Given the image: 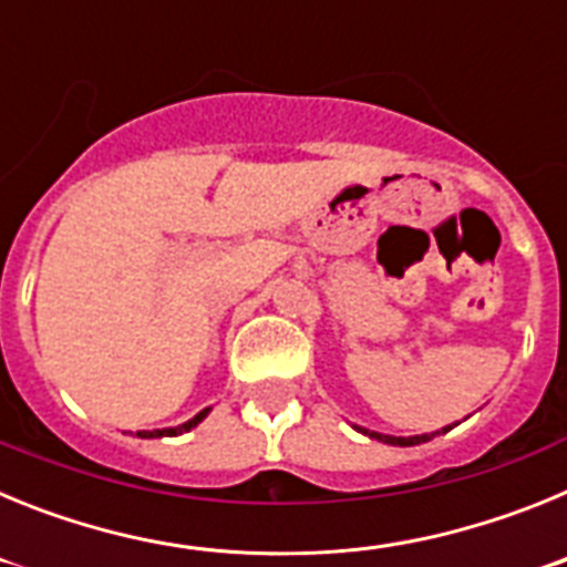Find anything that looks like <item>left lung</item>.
I'll list each match as a JSON object with an SVG mask.
<instances>
[{"mask_svg":"<svg viewBox=\"0 0 567 567\" xmlns=\"http://www.w3.org/2000/svg\"><path fill=\"white\" fill-rule=\"evenodd\" d=\"M457 425V423H454ZM358 432L369 434L372 440H380V443H389V445H420V443H429V440H434L437 434H445L452 432V425H445V429H440V432H432V434H414V437H392V434H380V432H369V429H360V425H354Z\"/></svg>","mask_w":567,"mask_h":567,"instance_id":"1","label":"left lung"}]
</instances>
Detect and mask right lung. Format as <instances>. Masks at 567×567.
<instances>
[{
	"label": "right lung",
	"instance_id": "right-lung-1",
	"mask_svg": "<svg viewBox=\"0 0 567 567\" xmlns=\"http://www.w3.org/2000/svg\"><path fill=\"white\" fill-rule=\"evenodd\" d=\"M207 414H209V409H204V412L195 414L193 420H187V423H182V425H173V429H153V432H135V434H138V437H144V440H153V437H178V434H184V432H189V429H195V425L202 423V420L207 417Z\"/></svg>",
	"mask_w": 567,
	"mask_h": 567
}]
</instances>
